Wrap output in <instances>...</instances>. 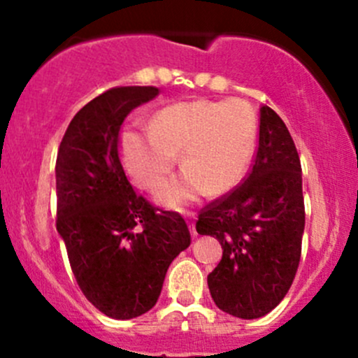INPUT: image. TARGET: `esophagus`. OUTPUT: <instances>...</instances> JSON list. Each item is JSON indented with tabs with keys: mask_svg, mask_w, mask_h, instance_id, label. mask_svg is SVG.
<instances>
[{
	"mask_svg": "<svg viewBox=\"0 0 358 358\" xmlns=\"http://www.w3.org/2000/svg\"><path fill=\"white\" fill-rule=\"evenodd\" d=\"M189 225H190V234H192V236H194V237H197V230H196V223H194V222H190V223H189Z\"/></svg>",
	"mask_w": 358,
	"mask_h": 358,
	"instance_id": "esophagus-1",
	"label": "esophagus"
}]
</instances>
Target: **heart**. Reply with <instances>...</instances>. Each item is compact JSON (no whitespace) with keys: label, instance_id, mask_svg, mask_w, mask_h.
I'll return each instance as SVG.
<instances>
[{"label":"heart","instance_id":"heart-1","mask_svg":"<svg viewBox=\"0 0 358 358\" xmlns=\"http://www.w3.org/2000/svg\"><path fill=\"white\" fill-rule=\"evenodd\" d=\"M256 142V119L243 102L192 100L159 110L149 129H126L121 156L133 182L156 190L171 171L174 156L186 171L159 189L156 201L182 208L202 187L218 194L246 171Z\"/></svg>","mask_w":358,"mask_h":358}]
</instances>
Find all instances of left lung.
Instances as JSON below:
<instances>
[{
  "label": "left lung",
  "mask_w": 358,
  "mask_h": 358,
  "mask_svg": "<svg viewBox=\"0 0 358 358\" xmlns=\"http://www.w3.org/2000/svg\"><path fill=\"white\" fill-rule=\"evenodd\" d=\"M196 230L222 244L208 275L213 301L239 319H259L294 280L305 230L301 162L282 119L259 107V140L246 182L202 208Z\"/></svg>",
  "instance_id": "left-lung-1"
}]
</instances>
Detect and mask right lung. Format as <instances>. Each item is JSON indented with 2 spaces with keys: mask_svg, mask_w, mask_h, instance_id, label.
Instances as JSON below:
<instances>
[{
  "mask_svg": "<svg viewBox=\"0 0 358 358\" xmlns=\"http://www.w3.org/2000/svg\"><path fill=\"white\" fill-rule=\"evenodd\" d=\"M156 86L107 90L69 124L57 156V232L78 286L110 319L143 315L157 303L173 259L190 246L178 213L136 196L119 161V129Z\"/></svg>",
  "mask_w": 358,
  "mask_h": 358,
  "instance_id": "obj_1",
  "label": "right lung"
}]
</instances>
